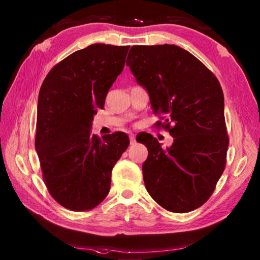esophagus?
<instances>
[{
  "mask_svg": "<svg viewBox=\"0 0 260 260\" xmlns=\"http://www.w3.org/2000/svg\"><path fill=\"white\" fill-rule=\"evenodd\" d=\"M129 141H131V145H134L136 143V140H135V136L133 134L129 135Z\"/></svg>",
  "mask_w": 260,
  "mask_h": 260,
  "instance_id": "1",
  "label": "esophagus"
}]
</instances>
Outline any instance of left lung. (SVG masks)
<instances>
[{"mask_svg":"<svg viewBox=\"0 0 260 260\" xmlns=\"http://www.w3.org/2000/svg\"><path fill=\"white\" fill-rule=\"evenodd\" d=\"M126 64L174 139L162 148L151 134L141 136L148 150L142 167L146 190L169 211L198 209L225 165L229 139L221 86L200 60L175 45L133 46Z\"/></svg>","mask_w":260,"mask_h":260,"instance_id":"obj_1","label":"left lung"}]
</instances>
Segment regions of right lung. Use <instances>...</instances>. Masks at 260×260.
<instances>
[{
  "label": "right lung",
  "instance_id": "right-lung-1",
  "mask_svg": "<svg viewBox=\"0 0 260 260\" xmlns=\"http://www.w3.org/2000/svg\"><path fill=\"white\" fill-rule=\"evenodd\" d=\"M128 46L95 43L49 71L40 88L36 150L52 198L73 211L98 206L110 189L112 170L129 139L123 132L91 134L93 116L123 71Z\"/></svg>",
  "mask_w": 260,
  "mask_h": 260
}]
</instances>
